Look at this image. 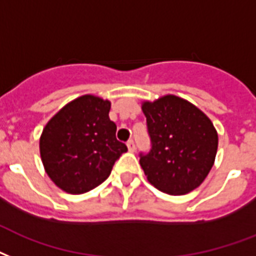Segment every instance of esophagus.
Segmentation results:
<instances>
[{
    "label": "esophagus",
    "instance_id": "1",
    "mask_svg": "<svg viewBox=\"0 0 256 256\" xmlns=\"http://www.w3.org/2000/svg\"><path fill=\"white\" fill-rule=\"evenodd\" d=\"M128 148L130 152H134V150H136V144H134V141H132V140L128 141Z\"/></svg>",
    "mask_w": 256,
    "mask_h": 256
}]
</instances>
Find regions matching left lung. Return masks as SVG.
<instances>
[{
  "instance_id": "8db88e82",
  "label": "left lung",
  "mask_w": 256,
  "mask_h": 256,
  "mask_svg": "<svg viewBox=\"0 0 256 256\" xmlns=\"http://www.w3.org/2000/svg\"><path fill=\"white\" fill-rule=\"evenodd\" d=\"M152 149L140 154L148 181L169 194L202 185L214 166L218 132L202 110L176 95L142 103Z\"/></svg>"
}]
</instances>
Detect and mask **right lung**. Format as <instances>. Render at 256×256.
I'll return each mask as SVG.
<instances>
[{
    "instance_id": "1",
    "label": "right lung",
    "mask_w": 256,
    "mask_h": 256,
    "mask_svg": "<svg viewBox=\"0 0 256 256\" xmlns=\"http://www.w3.org/2000/svg\"><path fill=\"white\" fill-rule=\"evenodd\" d=\"M111 103L94 95L76 98L54 114L40 136L46 174L64 192L82 194L96 188L128 146L115 136Z\"/></svg>"
}]
</instances>
